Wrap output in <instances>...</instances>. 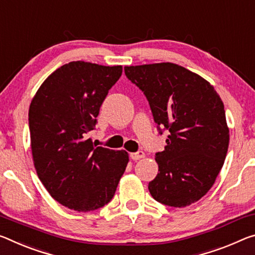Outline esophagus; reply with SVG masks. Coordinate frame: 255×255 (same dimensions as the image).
Wrapping results in <instances>:
<instances>
[{
	"label": "esophagus",
	"instance_id": "esophagus-1",
	"mask_svg": "<svg viewBox=\"0 0 255 255\" xmlns=\"http://www.w3.org/2000/svg\"><path fill=\"white\" fill-rule=\"evenodd\" d=\"M145 156V154H144V152L143 151H138V152H132V153H130V157L132 160H139V159H142V157H144Z\"/></svg>",
	"mask_w": 255,
	"mask_h": 255
}]
</instances>
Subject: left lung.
I'll list each match as a JSON object with an SVG mask.
<instances>
[{"mask_svg": "<svg viewBox=\"0 0 255 255\" xmlns=\"http://www.w3.org/2000/svg\"><path fill=\"white\" fill-rule=\"evenodd\" d=\"M144 93L167 145L155 154L159 172L148 183L155 201L184 208L215 184L227 155L229 129L220 96L208 80L170 62L125 67Z\"/></svg>", "mask_w": 255, "mask_h": 255, "instance_id": "8db88e82", "label": "left lung"}]
</instances>
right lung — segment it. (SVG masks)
<instances>
[{
  "label": "right lung",
  "instance_id": "add662e5",
  "mask_svg": "<svg viewBox=\"0 0 255 255\" xmlns=\"http://www.w3.org/2000/svg\"><path fill=\"white\" fill-rule=\"evenodd\" d=\"M121 74V66L72 61L52 72L31 100L28 121L36 172L50 195L75 211L108 204L126 170V151L96 146L88 138Z\"/></svg>",
  "mask_w": 255,
  "mask_h": 255
}]
</instances>
